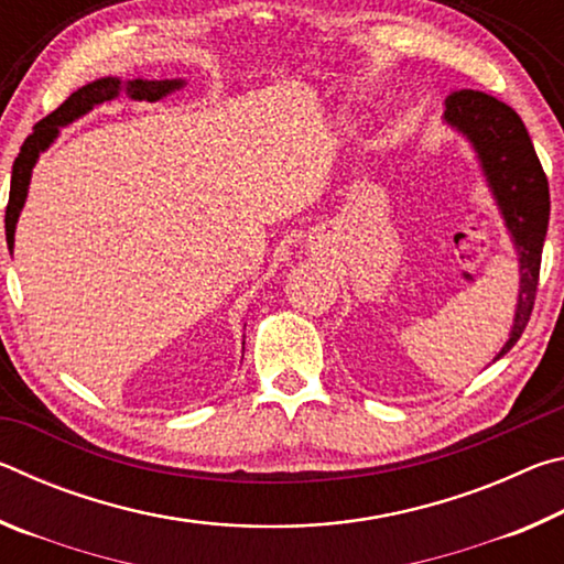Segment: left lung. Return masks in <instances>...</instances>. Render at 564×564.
<instances>
[{
    "instance_id": "obj_1",
    "label": "left lung",
    "mask_w": 564,
    "mask_h": 564,
    "mask_svg": "<svg viewBox=\"0 0 564 564\" xmlns=\"http://www.w3.org/2000/svg\"><path fill=\"white\" fill-rule=\"evenodd\" d=\"M445 121L465 133L477 151L482 174L488 178L520 259L518 311H514L510 340L498 352V358H502L520 340L538 293L542 243L550 221L547 176L534 154L528 129L508 104L482 91L460 89L445 99Z\"/></svg>"
}]
</instances>
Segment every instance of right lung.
Segmentation results:
<instances>
[{
	"mask_svg": "<svg viewBox=\"0 0 564 564\" xmlns=\"http://www.w3.org/2000/svg\"><path fill=\"white\" fill-rule=\"evenodd\" d=\"M181 87H184V82L181 79L121 82V79H117V76H104V79H97V82L87 84V87L76 89L59 109H54L50 117H44L40 123H36L34 131L24 139V144H22V149H19V156L14 159V166H12V186H9V204H7V214H4V231H7L9 251L14 248V228H17L19 212H22V206L26 202V191H30L32 169L42 151L56 139V133H59L62 127L84 117V113H89L94 107H99V104L119 97V91H127L129 97L137 101H156Z\"/></svg>",
	"mask_w": 564,
	"mask_h": 564,
	"instance_id": "obj_1",
	"label": "right lung"
}]
</instances>
